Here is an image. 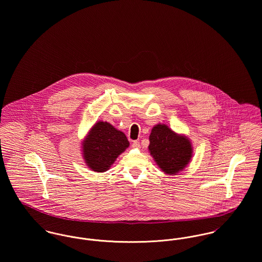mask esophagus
<instances>
[{"instance_id":"esophagus-1","label":"esophagus","mask_w":262,"mask_h":262,"mask_svg":"<svg viewBox=\"0 0 262 262\" xmlns=\"http://www.w3.org/2000/svg\"><path fill=\"white\" fill-rule=\"evenodd\" d=\"M132 146H133L134 148H139V147L141 146V145H140V142H138V141H134Z\"/></svg>"}]
</instances>
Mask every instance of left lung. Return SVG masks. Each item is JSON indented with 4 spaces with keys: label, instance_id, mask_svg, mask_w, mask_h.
<instances>
[{
    "label": "left lung",
    "instance_id": "left-lung-1",
    "mask_svg": "<svg viewBox=\"0 0 262 262\" xmlns=\"http://www.w3.org/2000/svg\"><path fill=\"white\" fill-rule=\"evenodd\" d=\"M148 151L165 174L184 171L193 157V145L188 137L174 133L167 124H156L149 135Z\"/></svg>",
    "mask_w": 262,
    "mask_h": 262
}]
</instances>
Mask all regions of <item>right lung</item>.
I'll return each mask as SVG.
<instances>
[{
    "instance_id": "right-lung-1",
    "label": "right lung",
    "mask_w": 262,
    "mask_h": 262,
    "mask_svg": "<svg viewBox=\"0 0 262 262\" xmlns=\"http://www.w3.org/2000/svg\"><path fill=\"white\" fill-rule=\"evenodd\" d=\"M129 143L125 135L107 121H96L81 143L82 158L88 168L96 173L111 169Z\"/></svg>"
}]
</instances>
